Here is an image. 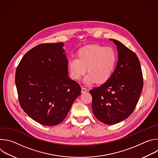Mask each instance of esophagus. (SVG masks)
<instances>
[{"label": "esophagus", "instance_id": "1", "mask_svg": "<svg viewBox=\"0 0 158 158\" xmlns=\"http://www.w3.org/2000/svg\"><path fill=\"white\" fill-rule=\"evenodd\" d=\"M86 91H87V89L85 88H84V87H82L81 88V92H82V93H84Z\"/></svg>", "mask_w": 158, "mask_h": 158}]
</instances>
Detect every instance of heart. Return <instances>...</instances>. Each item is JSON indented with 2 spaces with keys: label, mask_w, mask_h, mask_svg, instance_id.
Masks as SVG:
<instances>
[{
  "label": "heart",
  "mask_w": 158,
  "mask_h": 158,
  "mask_svg": "<svg viewBox=\"0 0 158 158\" xmlns=\"http://www.w3.org/2000/svg\"><path fill=\"white\" fill-rule=\"evenodd\" d=\"M117 57L110 48H104L92 44L81 48L76 53V59H70L67 63L70 77L74 81H80L85 74L84 80L85 85L107 82L114 72Z\"/></svg>",
  "instance_id": "1"
}]
</instances>
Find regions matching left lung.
Returning a JSON list of instances; mask_svg holds the SVG:
<instances>
[{
	"mask_svg": "<svg viewBox=\"0 0 158 158\" xmlns=\"http://www.w3.org/2000/svg\"><path fill=\"white\" fill-rule=\"evenodd\" d=\"M110 40L117 46L116 69L107 82L90 90L94 116L108 125L120 123L132 114L143 87L141 64L136 54L121 42Z\"/></svg>",
	"mask_w": 158,
	"mask_h": 158,
	"instance_id": "left-lung-1",
	"label": "left lung"
}]
</instances>
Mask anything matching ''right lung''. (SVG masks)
Here are the masks:
<instances>
[{
  "mask_svg": "<svg viewBox=\"0 0 158 158\" xmlns=\"http://www.w3.org/2000/svg\"><path fill=\"white\" fill-rule=\"evenodd\" d=\"M64 43L42 44L29 51L15 72L21 107L35 121L48 126L67 116L81 88L70 79Z\"/></svg>",
  "mask_w": 158,
  "mask_h": 158,
  "instance_id": "right-lung-1",
  "label": "right lung"
}]
</instances>
